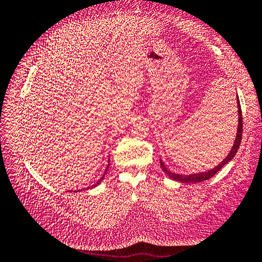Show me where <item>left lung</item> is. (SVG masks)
Returning <instances> with one entry per match:
<instances>
[{"label":"left lung","instance_id":"left-lung-1","mask_svg":"<svg viewBox=\"0 0 262 262\" xmlns=\"http://www.w3.org/2000/svg\"><path fill=\"white\" fill-rule=\"evenodd\" d=\"M237 108H238V126H237V134H236V138H235V142L233 144V147L231 149V152L229 153V155L223 160V162L221 164H219L217 166H215L214 169H211L210 171L207 172H200V173H194V174H189V176H183V174H178L174 173V172H171L170 170H168L165 168L164 163L162 161H160V164H161V168L165 172L166 174L169 176L170 179L174 180V181H179V182H200V181H204V180H207L210 179L211 177H214L217 172H219L223 166L229 163L230 161L234 158L235 153L237 152V148L240 147V144H241V140H242V130H243V124H242V110H241V104H240V100L237 98Z\"/></svg>","mask_w":262,"mask_h":262}]
</instances>
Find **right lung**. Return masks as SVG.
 Masks as SVG:
<instances>
[{
    "label": "right lung",
    "instance_id": "right-lung-1",
    "mask_svg": "<svg viewBox=\"0 0 262 262\" xmlns=\"http://www.w3.org/2000/svg\"><path fill=\"white\" fill-rule=\"evenodd\" d=\"M103 177H104V176H103ZM103 177H102V178H101V179H100V180H99V181H98V182H97V183H96V185H93V186H92V187H96V186H98V185H99V183H100V182H101V180H102V179H103Z\"/></svg>",
    "mask_w": 262,
    "mask_h": 262
}]
</instances>
